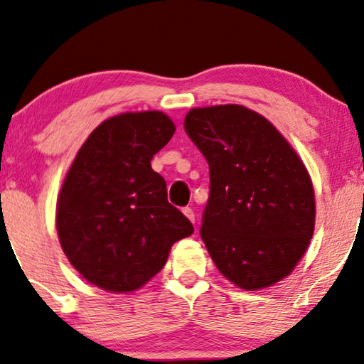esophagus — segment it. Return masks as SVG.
<instances>
[{"mask_svg": "<svg viewBox=\"0 0 364 364\" xmlns=\"http://www.w3.org/2000/svg\"><path fill=\"white\" fill-rule=\"evenodd\" d=\"M183 213H185L188 218H190L191 223H195V211H193L190 206H186V208H183Z\"/></svg>", "mask_w": 364, "mask_h": 364, "instance_id": "obj_1", "label": "esophagus"}]
</instances>
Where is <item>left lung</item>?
Listing matches in <instances>:
<instances>
[{"label": "left lung", "mask_w": 364, "mask_h": 364, "mask_svg": "<svg viewBox=\"0 0 364 364\" xmlns=\"http://www.w3.org/2000/svg\"><path fill=\"white\" fill-rule=\"evenodd\" d=\"M185 131L210 166L201 220L216 269L247 291L287 277L314 232V190L272 124L237 104L191 109Z\"/></svg>", "instance_id": "1"}]
</instances>
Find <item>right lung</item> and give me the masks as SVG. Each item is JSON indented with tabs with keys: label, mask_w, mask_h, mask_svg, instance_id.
<instances>
[{
	"label": "right lung",
	"mask_w": 364,
	"mask_h": 364,
	"mask_svg": "<svg viewBox=\"0 0 364 364\" xmlns=\"http://www.w3.org/2000/svg\"><path fill=\"white\" fill-rule=\"evenodd\" d=\"M173 134V121L159 110L126 112L95 127L73 159L57 230L68 262L90 284L136 291L163 269L173 243L195 230L151 168Z\"/></svg>",
	"instance_id": "right-lung-1"
}]
</instances>
